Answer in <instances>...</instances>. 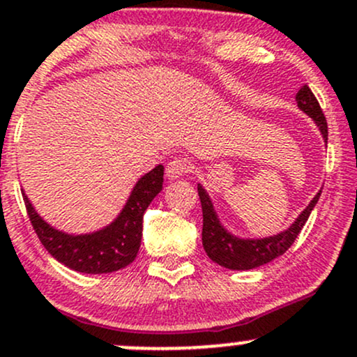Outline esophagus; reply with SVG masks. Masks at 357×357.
Returning a JSON list of instances; mask_svg holds the SVG:
<instances>
[{"mask_svg": "<svg viewBox=\"0 0 357 357\" xmlns=\"http://www.w3.org/2000/svg\"><path fill=\"white\" fill-rule=\"evenodd\" d=\"M190 171V162L186 159H172L166 166V174L169 179H178Z\"/></svg>", "mask_w": 357, "mask_h": 357, "instance_id": "esophagus-1", "label": "esophagus"}]
</instances>
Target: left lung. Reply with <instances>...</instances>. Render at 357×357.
<instances>
[{"instance_id": "obj_1", "label": "left lung", "mask_w": 357, "mask_h": 357, "mask_svg": "<svg viewBox=\"0 0 357 357\" xmlns=\"http://www.w3.org/2000/svg\"><path fill=\"white\" fill-rule=\"evenodd\" d=\"M296 102H298L299 109L313 119L314 125L320 130L321 137H324L325 144H327V119H325L324 111H321L317 97L313 96V92H311L307 85H303L298 90ZM320 195L321 190L314 195L313 200L307 204V207L296 217L294 222L287 229H284V231L277 232L273 236H267V238H238V236L229 232L222 226L207 190L202 185H198V197H200L202 212H204L202 243H204L205 253L208 255L210 260L229 270H251L275 260L277 257L286 253L292 243H294V239L298 238L303 226L306 224L307 217H310L311 210L318 204Z\"/></svg>"}]
</instances>
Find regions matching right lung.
Returning a JSON list of instances; mask_svg holds the SVG:
<instances>
[{
	"mask_svg": "<svg viewBox=\"0 0 357 357\" xmlns=\"http://www.w3.org/2000/svg\"><path fill=\"white\" fill-rule=\"evenodd\" d=\"M164 166L142 176L131 190L125 207L106 227L85 234H70L47 224L24 195L25 207L37 238L52 258L82 273H109L125 268L137 257L142 243L144 213L162 191Z\"/></svg>",
	"mask_w": 357,
	"mask_h": 357,
	"instance_id": "right-lung-1",
	"label": "right lung"
}]
</instances>
